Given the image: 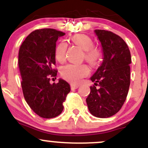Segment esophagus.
<instances>
[{
	"instance_id": "1",
	"label": "esophagus",
	"mask_w": 148,
	"mask_h": 148,
	"mask_svg": "<svg viewBox=\"0 0 148 148\" xmlns=\"http://www.w3.org/2000/svg\"><path fill=\"white\" fill-rule=\"evenodd\" d=\"M71 89H72V90H74V89H77V88L79 87V86L77 84H74V83H71Z\"/></svg>"
}]
</instances>
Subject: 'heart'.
<instances>
[{
  "label": "heart",
  "instance_id": "heart-1",
  "mask_svg": "<svg viewBox=\"0 0 148 148\" xmlns=\"http://www.w3.org/2000/svg\"><path fill=\"white\" fill-rule=\"evenodd\" d=\"M72 41L85 51V58L91 65H96L100 58V52L93 48V42L89 36L85 34H75L72 37ZM67 43L61 42L55 49V58L59 62L65 60ZM89 73V69L86 65L69 64L62 68L61 75L62 77L73 83H77L83 77Z\"/></svg>",
  "mask_w": 148,
  "mask_h": 148
}]
</instances>
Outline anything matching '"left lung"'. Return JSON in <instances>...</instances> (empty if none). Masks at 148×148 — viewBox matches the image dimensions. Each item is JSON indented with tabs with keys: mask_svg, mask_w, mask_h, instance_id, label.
<instances>
[{
	"mask_svg": "<svg viewBox=\"0 0 148 148\" xmlns=\"http://www.w3.org/2000/svg\"><path fill=\"white\" fill-rule=\"evenodd\" d=\"M94 32L101 45L103 62L90 78L99 88L90 86L86 103L92 115L107 118L120 110L127 98L131 54L126 42L118 35L101 29Z\"/></svg>",
	"mask_w": 148,
	"mask_h": 148,
	"instance_id": "8db88e82",
	"label": "left lung"
}]
</instances>
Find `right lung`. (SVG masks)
Instances as JSON below:
<instances>
[{"instance_id":"obj_1","label":"right lung","mask_w":148,"mask_h":148,"mask_svg":"<svg viewBox=\"0 0 148 148\" xmlns=\"http://www.w3.org/2000/svg\"><path fill=\"white\" fill-rule=\"evenodd\" d=\"M65 34L53 29H38L25 39L18 52L21 87L26 103L37 115L51 119L63 110V102L71 86L63 79L49 83L57 75L55 49L58 38ZM51 75V76H49Z\"/></svg>"}]
</instances>
